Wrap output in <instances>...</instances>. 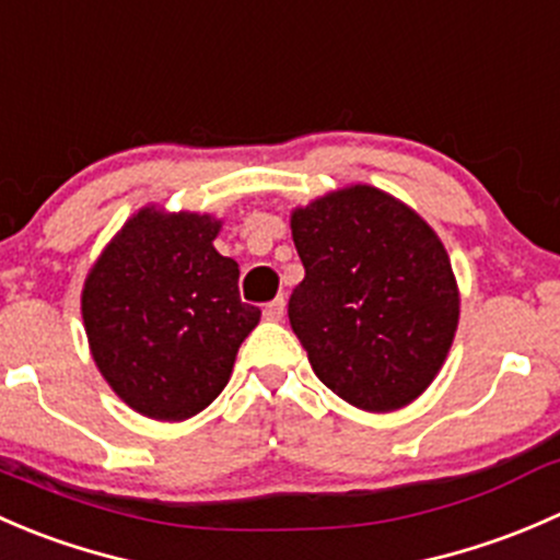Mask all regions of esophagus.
Instances as JSON below:
<instances>
[{
    "mask_svg": "<svg viewBox=\"0 0 560 560\" xmlns=\"http://www.w3.org/2000/svg\"><path fill=\"white\" fill-rule=\"evenodd\" d=\"M262 316H265V319H270V322H279L281 316H284V298H273L270 303H265Z\"/></svg>",
    "mask_w": 560,
    "mask_h": 560,
    "instance_id": "1",
    "label": "esophagus"
}]
</instances>
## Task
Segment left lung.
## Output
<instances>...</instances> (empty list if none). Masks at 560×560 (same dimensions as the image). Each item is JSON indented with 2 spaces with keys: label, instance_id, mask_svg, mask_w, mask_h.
Instances as JSON below:
<instances>
[{
  "label": "left lung",
  "instance_id": "8db88e82",
  "mask_svg": "<svg viewBox=\"0 0 560 560\" xmlns=\"http://www.w3.org/2000/svg\"><path fill=\"white\" fill-rule=\"evenodd\" d=\"M306 268L290 325L314 374L365 411L411 404L453 347L457 284L439 235L374 186H349L292 213Z\"/></svg>",
  "mask_w": 560,
  "mask_h": 560
}]
</instances>
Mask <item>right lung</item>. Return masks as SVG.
I'll list each match as a JSON object with an SVG mask.
<instances>
[{"mask_svg": "<svg viewBox=\"0 0 560 560\" xmlns=\"http://www.w3.org/2000/svg\"><path fill=\"white\" fill-rule=\"evenodd\" d=\"M217 233L211 217L143 208L83 287L94 363L124 404L154 420L206 409L259 322L241 301L238 262L213 248Z\"/></svg>", "mask_w": 560, "mask_h": 560, "instance_id": "obj_1", "label": "right lung"}]
</instances>
